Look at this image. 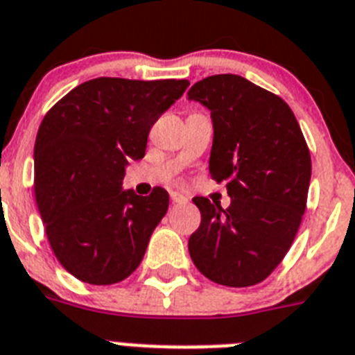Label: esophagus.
I'll return each mask as SVG.
<instances>
[{
    "label": "esophagus",
    "instance_id": "1",
    "mask_svg": "<svg viewBox=\"0 0 355 355\" xmlns=\"http://www.w3.org/2000/svg\"><path fill=\"white\" fill-rule=\"evenodd\" d=\"M171 200L175 202V204H186L187 196L180 195V193H171Z\"/></svg>",
    "mask_w": 355,
    "mask_h": 355
}]
</instances>
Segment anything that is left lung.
<instances>
[{
  "instance_id": "8db88e82",
  "label": "left lung",
  "mask_w": 355,
  "mask_h": 355,
  "mask_svg": "<svg viewBox=\"0 0 355 355\" xmlns=\"http://www.w3.org/2000/svg\"><path fill=\"white\" fill-rule=\"evenodd\" d=\"M187 97L211 112L209 175L231 196L227 209L193 198L202 222L189 238V254L214 284L251 287L293 245L305 213L311 153L288 104L245 77H205Z\"/></svg>"
}]
</instances>
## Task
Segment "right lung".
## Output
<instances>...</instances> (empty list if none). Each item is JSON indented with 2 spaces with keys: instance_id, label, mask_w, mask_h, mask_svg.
I'll return each mask as SVG.
<instances>
[{
  "instance_id": "obj_1",
  "label": "right lung",
  "mask_w": 355,
  "mask_h": 355,
  "mask_svg": "<svg viewBox=\"0 0 355 355\" xmlns=\"http://www.w3.org/2000/svg\"><path fill=\"white\" fill-rule=\"evenodd\" d=\"M189 81L92 79L59 101L35 137V202L59 263L90 285L128 278L144 258L169 195L122 189L157 119Z\"/></svg>"
}]
</instances>
